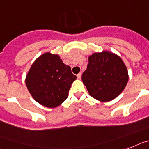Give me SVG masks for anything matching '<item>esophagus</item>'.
<instances>
[{
  "label": "esophagus",
  "instance_id": "34e87169",
  "mask_svg": "<svg viewBox=\"0 0 149 149\" xmlns=\"http://www.w3.org/2000/svg\"><path fill=\"white\" fill-rule=\"evenodd\" d=\"M76 76H77V79H81V77H82V74H81V73H78V74L76 75Z\"/></svg>",
  "mask_w": 149,
  "mask_h": 149
}]
</instances>
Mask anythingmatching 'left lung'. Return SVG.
<instances>
[{
  "instance_id": "left-lung-1",
  "label": "left lung",
  "mask_w": 149,
  "mask_h": 149,
  "mask_svg": "<svg viewBox=\"0 0 149 149\" xmlns=\"http://www.w3.org/2000/svg\"><path fill=\"white\" fill-rule=\"evenodd\" d=\"M82 80L92 97L100 101H109L126 87L128 73L120 57L103 51L89 57Z\"/></svg>"
}]
</instances>
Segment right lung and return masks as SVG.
Here are the masks:
<instances>
[{"instance_id": "add662e5", "label": "right lung", "mask_w": 149, "mask_h": 149, "mask_svg": "<svg viewBox=\"0 0 149 149\" xmlns=\"http://www.w3.org/2000/svg\"><path fill=\"white\" fill-rule=\"evenodd\" d=\"M76 76L58 55L45 53L32 64L25 83L33 98L49 108L61 105L68 97Z\"/></svg>"}]
</instances>
